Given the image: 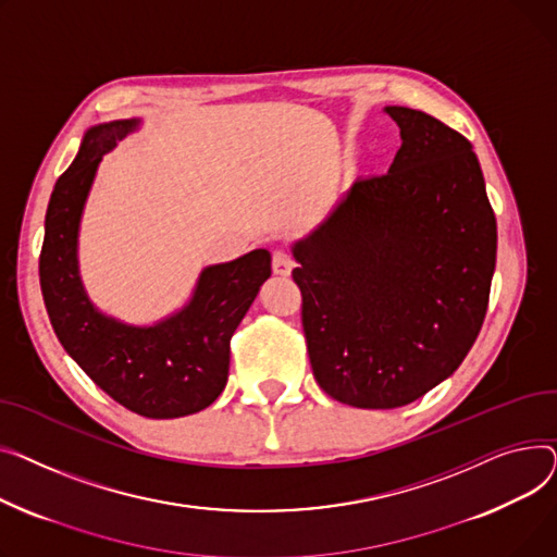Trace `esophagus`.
Segmentation results:
<instances>
[{
  "mask_svg": "<svg viewBox=\"0 0 557 557\" xmlns=\"http://www.w3.org/2000/svg\"><path fill=\"white\" fill-rule=\"evenodd\" d=\"M272 270L278 276H289L292 270H294V258L287 251H283V249L274 251L272 253Z\"/></svg>",
  "mask_w": 557,
  "mask_h": 557,
  "instance_id": "1",
  "label": "esophagus"
}]
</instances>
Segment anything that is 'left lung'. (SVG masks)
Instances as JSON below:
<instances>
[{
	"mask_svg": "<svg viewBox=\"0 0 557 557\" xmlns=\"http://www.w3.org/2000/svg\"><path fill=\"white\" fill-rule=\"evenodd\" d=\"M403 146L292 247L314 380L337 403L396 409L449 377L490 299L497 220L472 144L388 106Z\"/></svg>",
	"mask_w": 557,
	"mask_h": 557,
	"instance_id": "1",
	"label": "left lung"
}]
</instances>
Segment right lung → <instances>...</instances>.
I'll return each instance as SVG.
<instances>
[{
    "mask_svg": "<svg viewBox=\"0 0 557 557\" xmlns=\"http://www.w3.org/2000/svg\"><path fill=\"white\" fill-rule=\"evenodd\" d=\"M137 119L87 129L72 166L51 193L40 251V287L53 331L98 388L146 418H180L207 409L228 377V352L238 323L272 274L268 249L200 274L193 299L154 325H127L98 312L78 274V226L103 154Z\"/></svg>",
    "mask_w": 557,
    "mask_h": 557,
    "instance_id": "1",
    "label": "right lung"
}]
</instances>
